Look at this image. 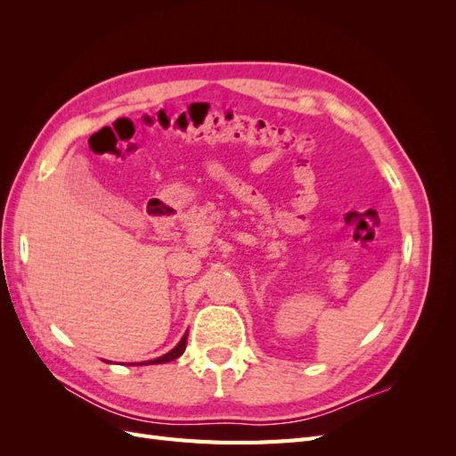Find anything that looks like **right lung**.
<instances>
[{
    "mask_svg": "<svg viewBox=\"0 0 456 456\" xmlns=\"http://www.w3.org/2000/svg\"><path fill=\"white\" fill-rule=\"evenodd\" d=\"M186 338H188V333L181 338V342L176 344V346L169 352V354H165V355H161V357H156V360H151V362H142L141 365H150V363H167V362H173V360H176V357H181L183 355V352H184V348H186Z\"/></svg>",
    "mask_w": 456,
    "mask_h": 456,
    "instance_id": "obj_1",
    "label": "right lung"
}]
</instances>
